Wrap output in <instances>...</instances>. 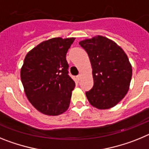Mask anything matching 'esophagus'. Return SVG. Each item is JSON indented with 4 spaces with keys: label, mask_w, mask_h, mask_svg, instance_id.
I'll return each mask as SVG.
<instances>
[{
    "label": "esophagus",
    "mask_w": 149,
    "mask_h": 149,
    "mask_svg": "<svg viewBox=\"0 0 149 149\" xmlns=\"http://www.w3.org/2000/svg\"><path fill=\"white\" fill-rule=\"evenodd\" d=\"M81 74H79V75L77 76V81H81Z\"/></svg>",
    "instance_id": "1"
}]
</instances>
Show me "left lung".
Wrapping results in <instances>:
<instances>
[{"label": "left lung", "instance_id": "8db88e82", "mask_svg": "<svg viewBox=\"0 0 149 149\" xmlns=\"http://www.w3.org/2000/svg\"><path fill=\"white\" fill-rule=\"evenodd\" d=\"M86 51L93 68L94 84L86 95L91 105L107 110L116 106L127 94L132 77L127 56L115 42L97 36L79 42Z\"/></svg>", "mask_w": 149, "mask_h": 149}]
</instances>
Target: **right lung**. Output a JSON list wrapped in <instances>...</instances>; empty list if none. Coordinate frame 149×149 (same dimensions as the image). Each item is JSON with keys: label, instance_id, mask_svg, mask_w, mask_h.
Returning a JSON list of instances; mask_svg holds the SVG:
<instances>
[{"label": "right lung", "instance_id": "right-lung-1", "mask_svg": "<svg viewBox=\"0 0 149 149\" xmlns=\"http://www.w3.org/2000/svg\"><path fill=\"white\" fill-rule=\"evenodd\" d=\"M75 38L41 42L26 55L21 79L27 99L42 113L58 116L68 110L74 81L68 74L66 53Z\"/></svg>", "mask_w": 149, "mask_h": 149}]
</instances>
